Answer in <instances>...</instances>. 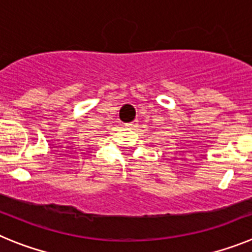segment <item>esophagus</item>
<instances>
[{
  "mask_svg": "<svg viewBox=\"0 0 252 252\" xmlns=\"http://www.w3.org/2000/svg\"><path fill=\"white\" fill-rule=\"evenodd\" d=\"M137 126H138L137 121H135V122H130V123H126V129H134Z\"/></svg>",
  "mask_w": 252,
  "mask_h": 252,
  "instance_id": "34e87169",
  "label": "esophagus"
}]
</instances>
